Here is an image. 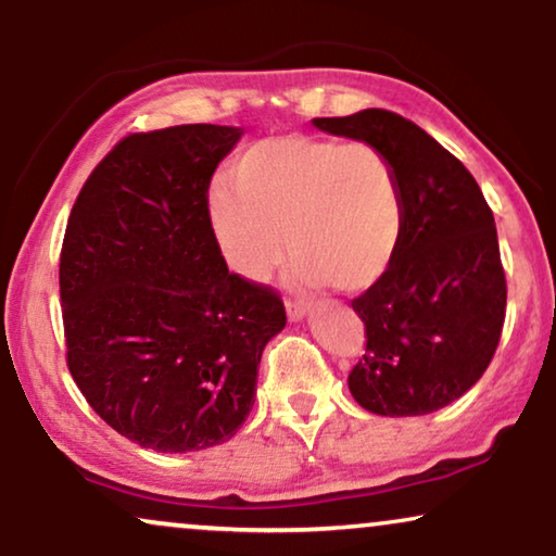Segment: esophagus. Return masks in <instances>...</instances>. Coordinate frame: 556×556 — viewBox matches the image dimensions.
I'll list each match as a JSON object with an SVG mask.
<instances>
[{"instance_id": "obj_1", "label": "esophagus", "mask_w": 556, "mask_h": 556, "mask_svg": "<svg viewBox=\"0 0 556 556\" xmlns=\"http://www.w3.org/2000/svg\"><path fill=\"white\" fill-rule=\"evenodd\" d=\"M286 314H288V318H291V321H301V318L308 314V306L303 301L288 299L286 301Z\"/></svg>"}]
</instances>
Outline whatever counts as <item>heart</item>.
<instances>
[{
  "instance_id": "1",
  "label": "heart",
  "mask_w": 556,
  "mask_h": 556,
  "mask_svg": "<svg viewBox=\"0 0 556 556\" xmlns=\"http://www.w3.org/2000/svg\"><path fill=\"white\" fill-rule=\"evenodd\" d=\"M230 187L210 194L219 255L235 276L263 280L283 253L301 283L344 293L375 286L397 255L405 207L390 159L371 143L286 134L235 159Z\"/></svg>"
}]
</instances>
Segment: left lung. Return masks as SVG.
Listing matches in <instances>:
<instances>
[{
  "instance_id": "1",
  "label": "left lung",
  "mask_w": 556,
  "mask_h": 556,
  "mask_svg": "<svg viewBox=\"0 0 556 556\" xmlns=\"http://www.w3.org/2000/svg\"><path fill=\"white\" fill-rule=\"evenodd\" d=\"M314 124L382 151L405 207L390 270L352 301L367 352L349 371V392L377 415L435 413L483 377L504 329L493 212L473 174L397 113L367 109Z\"/></svg>"
}]
</instances>
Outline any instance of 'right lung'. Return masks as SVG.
Masks as SVG:
<instances>
[{
    "mask_svg": "<svg viewBox=\"0 0 556 556\" xmlns=\"http://www.w3.org/2000/svg\"><path fill=\"white\" fill-rule=\"evenodd\" d=\"M240 136L212 124L128 134L67 217V369L113 430L159 453L230 440L286 326L280 295L227 270L210 227V179Z\"/></svg>",
    "mask_w": 556,
    "mask_h": 556,
    "instance_id": "obj_1",
    "label": "right lung"
}]
</instances>
